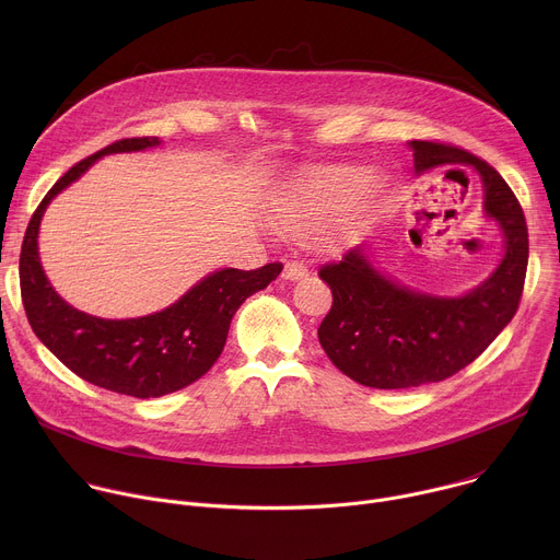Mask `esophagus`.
Wrapping results in <instances>:
<instances>
[{
  "label": "esophagus",
  "mask_w": 560,
  "mask_h": 560,
  "mask_svg": "<svg viewBox=\"0 0 560 560\" xmlns=\"http://www.w3.org/2000/svg\"><path fill=\"white\" fill-rule=\"evenodd\" d=\"M307 275H310L307 268L296 261H288L283 268V279H288V281H299V279H305Z\"/></svg>",
  "instance_id": "1"
}]
</instances>
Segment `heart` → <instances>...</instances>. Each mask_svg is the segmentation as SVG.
<instances>
[{"label":"heart","mask_w":560,"mask_h":560,"mask_svg":"<svg viewBox=\"0 0 560 560\" xmlns=\"http://www.w3.org/2000/svg\"><path fill=\"white\" fill-rule=\"evenodd\" d=\"M383 190V177L365 166H310L290 177L272 197L275 221L288 232H303L322 223L318 238L326 248H339L354 238Z\"/></svg>","instance_id":"obj_1"}]
</instances>
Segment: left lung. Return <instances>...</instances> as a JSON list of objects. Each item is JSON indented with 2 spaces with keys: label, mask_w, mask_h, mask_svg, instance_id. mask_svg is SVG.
Listing matches in <instances>:
<instances>
[{
  "label": "left lung",
  "mask_w": 560,
  "mask_h": 560,
  "mask_svg": "<svg viewBox=\"0 0 560 560\" xmlns=\"http://www.w3.org/2000/svg\"><path fill=\"white\" fill-rule=\"evenodd\" d=\"M415 171L467 166L483 184V214L503 236L497 268L465 294H432L385 275L365 244L324 266L332 307L318 343L352 381L404 389L443 381L481 354L516 314L527 270V225L505 179L483 159L434 141H410Z\"/></svg>",
  "instance_id": "left-lung-1"
}]
</instances>
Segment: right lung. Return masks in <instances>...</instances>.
<instances>
[{"label": "right lung", "instance_id": "obj_1", "mask_svg": "<svg viewBox=\"0 0 560 560\" xmlns=\"http://www.w3.org/2000/svg\"><path fill=\"white\" fill-rule=\"evenodd\" d=\"M156 145H162L159 137L121 139L72 166L35 210L20 257L22 301L37 339L77 376L137 398L164 396L201 378L219 359L238 305L283 270L281 264L248 272L219 268L168 307L137 318H102L61 299L39 259L37 238L48 203L102 156Z\"/></svg>", "mask_w": 560, "mask_h": 560}]
</instances>
